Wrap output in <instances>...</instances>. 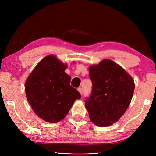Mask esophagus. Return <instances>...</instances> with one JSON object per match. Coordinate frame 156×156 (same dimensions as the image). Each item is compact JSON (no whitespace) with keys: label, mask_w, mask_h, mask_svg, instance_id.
Wrapping results in <instances>:
<instances>
[{"label":"esophagus","mask_w":156,"mask_h":156,"mask_svg":"<svg viewBox=\"0 0 156 156\" xmlns=\"http://www.w3.org/2000/svg\"><path fill=\"white\" fill-rule=\"evenodd\" d=\"M78 91H79V93H80L81 95L83 94V89L80 88V87H79V88H78Z\"/></svg>","instance_id":"obj_1"}]
</instances>
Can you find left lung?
Returning a JSON list of instances; mask_svg holds the SVG:
<instances>
[{
  "instance_id": "8db88e82",
  "label": "left lung",
  "mask_w": 156,
  "mask_h": 156,
  "mask_svg": "<svg viewBox=\"0 0 156 156\" xmlns=\"http://www.w3.org/2000/svg\"><path fill=\"white\" fill-rule=\"evenodd\" d=\"M92 92L85 100L89 118L96 126H107L122 117L130 105L135 84L117 63L104 59L89 67Z\"/></svg>"
}]
</instances>
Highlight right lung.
Instances as JSON below:
<instances>
[{"mask_svg": "<svg viewBox=\"0 0 156 156\" xmlns=\"http://www.w3.org/2000/svg\"><path fill=\"white\" fill-rule=\"evenodd\" d=\"M64 64L54 55L42 59L25 82L26 97L34 113L46 122L62 120L81 96L70 85Z\"/></svg>", "mask_w": 156, "mask_h": 156, "instance_id": "1", "label": "right lung"}]
</instances>
